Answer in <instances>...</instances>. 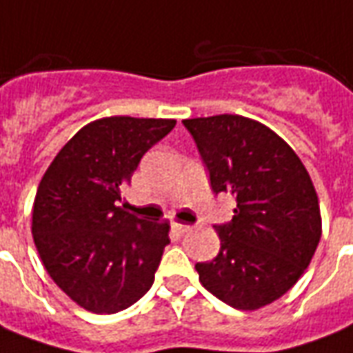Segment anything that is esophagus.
I'll list each match as a JSON object with an SVG mask.
<instances>
[{
    "label": "esophagus",
    "instance_id": "obj_1",
    "mask_svg": "<svg viewBox=\"0 0 353 353\" xmlns=\"http://www.w3.org/2000/svg\"><path fill=\"white\" fill-rule=\"evenodd\" d=\"M172 228H174V231H176L177 235H183V233H189V231H191V225H185V223H174Z\"/></svg>",
    "mask_w": 353,
    "mask_h": 353
}]
</instances>
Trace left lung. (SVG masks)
Masks as SVG:
<instances>
[{
    "mask_svg": "<svg viewBox=\"0 0 353 353\" xmlns=\"http://www.w3.org/2000/svg\"><path fill=\"white\" fill-rule=\"evenodd\" d=\"M210 172L212 191L236 196L218 225L219 252L194 265L202 287L254 312L296 285L321 239L319 201L307 170L268 125L239 114L183 120Z\"/></svg>",
    "mask_w": 353,
    "mask_h": 353,
    "instance_id": "left-lung-1",
    "label": "left lung"
}]
</instances>
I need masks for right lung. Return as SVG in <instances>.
<instances>
[{
  "instance_id": "obj_1",
  "label": "right lung",
  "mask_w": 353,
  "mask_h": 353,
  "mask_svg": "<svg viewBox=\"0 0 353 353\" xmlns=\"http://www.w3.org/2000/svg\"><path fill=\"white\" fill-rule=\"evenodd\" d=\"M172 118L108 117L83 125L38 185L32 235L49 277L91 314H117L152 287L170 223L124 210L122 191Z\"/></svg>"
}]
</instances>
